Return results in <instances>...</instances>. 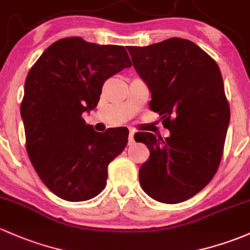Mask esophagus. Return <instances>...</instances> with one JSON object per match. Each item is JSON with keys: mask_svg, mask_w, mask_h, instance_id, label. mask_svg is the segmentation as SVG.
<instances>
[{"mask_svg": "<svg viewBox=\"0 0 250 250\" xmlns=\"http://www.w3.org/2000/svg\"><path fill=\"white\" fill-rule=\"evenodd\" d=\"M135 132H133L132 130H130V132H128V146H132L133 143H135Z\"/></svg>", "mask_w": 250, "mask_h": 250, "instance_id": "1", "label": "esophagus"}]
</instances>
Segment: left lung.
<instances>
[{"label": "left lung", "mask_w": 250, "mask_h": 250, "mask_svg": "<svg viewBox=\"0 0 250 250\" xmlns=\"http://www.w3.org/2000/svg\"><path fill=\"white\" fill-rule=\"evenodd\" d=\"M133 66L151 93L149 106L170 131L167 138L135 135L150 157L139 182L152 199L178 204L199 193L216 174L223 155L230 107L218 65L187 39L170 38L127 47Z\"/></svg>", "instance_id": "obj_1"}]
</instances>
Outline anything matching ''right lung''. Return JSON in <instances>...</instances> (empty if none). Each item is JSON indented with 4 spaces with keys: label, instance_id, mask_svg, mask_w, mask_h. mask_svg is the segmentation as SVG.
<instances>
[{
    "label": "right lung",
    "instance_id": "1",
    "mask_svg": "<svg viewBox=\"0 0 250 250\" xmlns=\"http://www.w3.org/2000/svg\"><path fill=\"white\" fill-rule=\"evenodd\" d=\"M131 66L124 46L63 38L29 70L20 112L26 150L45 186L68 201L96 197L107 167L127 144L128 131H94L83 112L98 106L104 81Z\"/></svg>",
    "mask_w": 250,
    "mask_h": 250
}]
</instances>
